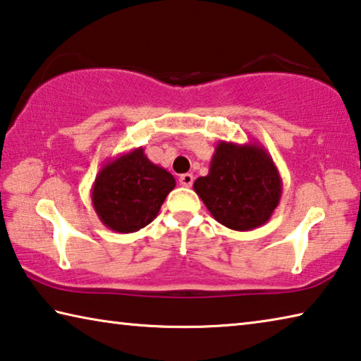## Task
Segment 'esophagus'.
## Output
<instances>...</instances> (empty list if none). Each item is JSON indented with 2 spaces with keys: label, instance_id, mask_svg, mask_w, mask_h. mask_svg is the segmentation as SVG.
<instances>
[{
  "label": "esophagus",
  "instance_id": "obj_1",
  "mask_svg": "<svg viewBox=\"0 0 361 361\" xmlns=\"http://www.w3.org/2000/svg\"><path fill=\"white\" fill-rule=\"evenodd\" d=\"M192 181H194V176H192V173H183L181 176H180V185L181 186H185V188H189L192 185Z\"/></svg>",
  "mask_w": 361,
  "mask_h": 361
}]
</instances>
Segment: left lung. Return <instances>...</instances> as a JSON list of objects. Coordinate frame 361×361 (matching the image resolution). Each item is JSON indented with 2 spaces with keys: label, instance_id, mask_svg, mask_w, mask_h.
Masks as SVG:
<instances>
[{
  "label": "left lung",
  "instance_id": "obj_1",
  "mask_svg": "<svg viewBox=\"0 0 361 361\" xmlns=\"http://www.w3.org/2000/svg\"><path fill=\"white\" fill-rule=\"evenodd\" d=\"M194 191L212 216L232 231H252L269 221L282 197V178L264 146L218 142L209 175Z\"/></svg>",
  "mask_w": 361,
  "mask_h": 361
}]
</instances>
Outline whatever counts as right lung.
<instances>
[{
  "instance_id": "right-lung-1",
  "label": "right lung",
  "mask_w": 361,
  "mask_h": 361,
  "mask_svg": "<svg viewBox=\"0 0 361 361\" xmlns=\"http://www.w3.org/2000/svg\"><path fill=\"white\" fill-rule=\"evenodd\" d=\"M175 185L172 173L152 164L143 148H135L103 164L90 199L97 216L108 229L130 234L157 216Z\"/></svg>"
}]
</instances>
